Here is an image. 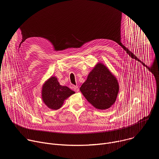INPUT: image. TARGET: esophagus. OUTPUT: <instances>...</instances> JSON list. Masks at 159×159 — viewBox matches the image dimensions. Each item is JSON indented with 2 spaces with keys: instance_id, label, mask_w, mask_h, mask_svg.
Listing matches in <instances>:
<instances>
[{
  "instance_id": "34e87169",
  "label": "esophagus",
  "mask_w": 159,
  "mask_h": 159,
  "mask_svg": "<svg viewBox=\"0 0 159 159\" xmlns=\"http://www.w3.org/2000/svg\"><path fill=\"white\" fill-rule=\"evenodd\" d=\"M74 90H75L76 92H79V88L78 86H74Z\"/></svg>"
}]
</instances>
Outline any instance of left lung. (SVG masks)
Here are the masks:
<instances>
[{"label":"left lung","mask_w":159,"mask_h":159,"mask_svg":"<svg viewBox=\"0 0 159 159\" xmlns=\"http://www.w3.org/2000/svg\"><path fill=\"white\" fill-rule=\"evenodd\" d=\"M119 89L116 78L101 63L95 66L80 88L88 102L99 109H108L114 104Z\"/></svg>","instance_id":"obj_1"}]
</instances>
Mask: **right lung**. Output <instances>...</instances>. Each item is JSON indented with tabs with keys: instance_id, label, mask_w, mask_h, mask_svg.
I'll return each mask as SVG.
<instances>
[{
	"instance_id": "right-lung-1",
	"label": "right lung",
	"mask_w": 159,
	"mask_h": 159,
	"mask_svg": "<svg viewBox=\"0 0 159 159\" xmlns=\"http://www.w3.org/2000/svg\"><path fill=\"white\" fill-rule=\"evenodd\" d=\"M42 99L51 109L57 110L61 107L64 101L75 93L66 86H62L55 77H50L42 87Z\"/></svg>"
}]
</instances>
